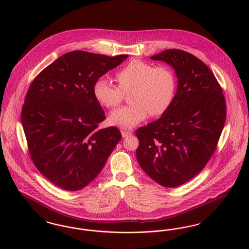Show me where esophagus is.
<instances>
[{
	"label": "esophagus",
	"instance_id": "obj_1",
	"mask_svg": "<svg viewBox=\"0 0 249 249\" xmlns=\"http://www.w3.org/2000/svg\"><path fill=\"white\" fill-rule=\"evenodd\" d=\"M121 134H122V137H127V136H130L132 134V132L130 131V130H121Z\"/></svg>",
	"mask_w": 249,
	"mask_h": 249
}]
</instances>
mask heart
<instances>
[{
  "label": "heart",
  "instance_id": "heart-1",
  "mask_svg": "<svg viewBox=\"0 0 249 249\" xmlns=\"http://www.w3.org/2000/svg\"><path fill=\"white\" fill-rule=\"evenodd\" d=\"M119 86L105 77L96 79L92 92L95 100L103 107L115 108L125 94H129L130 106L113 111L109 123L123 129L137 126L149 114L152 117L164 115L173 105L178 81L175 71L166 65L155 66L142 59H132L116 73Z\"/></svg>",
  "mask_w": 249,
  "mask_h": 249
}]
</instances>
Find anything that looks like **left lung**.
Instances as JSON below:
<instances>
[{
    "mask_svg": "<svg viewBox=\"0 0 249 249\" xmlns=\"http://www.w3.org/2000/svg\"><path fill=\"white\" fill-rule=\"evenodd\" d=\"M150 59L172 65L178 90L161 118L135 131L136 158L149 178L175 188L196 177L213 156L225 124V97L213 71L189 52L167 49Z\"/></svg>",
    "mask_w": 249,
    "mask_h": 249,
    "instance_id": "1",
    "label": "left lung"
}]
</instances>
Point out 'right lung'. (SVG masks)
<instances>
[{"label":"right lung","instance_id":"obj_1","mask_svg":"<svg viewBox=\"0 0 249 249\" xmlns=\"http://www.w3.org/2000/svg\"><path fill=\"white\" fill-rule=\"evenodd\" d=\"M127 58L71 51L31 84L21 112L29 153L38 171L57 187L85 188L121 139L116 127L99 129L106 116L92 88L96 79Z\"/></svg>","mask_w":249,"mask_h":249}]
</instances>
